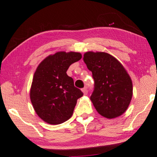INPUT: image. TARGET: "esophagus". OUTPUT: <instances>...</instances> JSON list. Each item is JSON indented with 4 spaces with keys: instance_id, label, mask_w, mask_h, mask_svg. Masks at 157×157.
Returning <instances> with one entry per match:
<instances>
[{
    "instance_id": "esophagus-1",
    "label": "esophagus",
    "mask_w": 157,
    "mask_h": 157,
    "mask_svg": "<svg viewBox=\"0 0 157 157\" xmlns=\"http://www.w3.org/2000/svg\"><path fill=\"white\" fill-rule=\"evenodd\" d=\"M82 91L83 93H84V95H86V94H87V92H88V91H87V89H86V87H84V89H82Z\"/></svg>"
}]
</instances>
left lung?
I'll return each mask as SVG.
<instances>
[{
    "mask_svg": "<svg viewBox=\"0 0 157 157\" xmlns=\"http://www.w3.org/2000/svg\"><path fill=\"white\" fill-rule=\"evenodd\" d=\"M83 59L94 80L90 100L96 111L107 119L122 115L133 94L132 79L122 64L110 54L101 52H86Z\"/></svg>",
    "mask_w": 157,
    "mask_h": 157,
    "instance_id": "left-lung-1",
    "label": "left lung"
}]
</instances>
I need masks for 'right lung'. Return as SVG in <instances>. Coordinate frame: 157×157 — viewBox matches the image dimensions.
<instances>
[{"label":"right lung","mask_w":157,"mask_h":157,"mask_svg":"<svg viewBox=\"0 0 157 157\" xmlns=\"http://www.w3.org/2000/svg\"><path fill=\"white\" fill-rule=\"evenodd\" d=\"M82 57L79 52H58L46 57L36 68L30 98L36 113L45 122L59 124L72 117L83 93L66 72Z\"/></svg>","instance_id":"right-lung-1"}]
</instances>
